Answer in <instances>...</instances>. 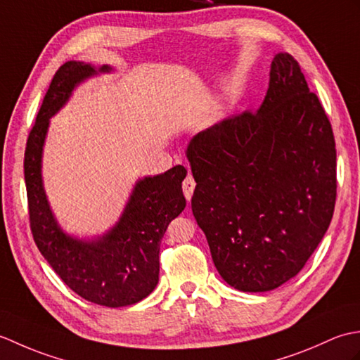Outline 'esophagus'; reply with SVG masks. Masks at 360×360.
Masks as SVG:
<instances>
[{"label":"esophagus","mask_w":360,"mask_h":360,"mask_svg":"<svg viewBox=\"0 0 360 360\" xmlns=\"http://www.w3.org/2000/svg\"><path fill=\"white\" fill-rule=\"evenodd\" d=\"M195 187H196V182L193 179V176L188 173V176L184 179V182H182V192H184V196L187 198V201L192 200Z\"/></svg>","instance_id":"esophagus-1"}]
</instances>
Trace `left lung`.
<instances>
[{
	"instance_id": "8db88e82",
	"label": "left lung",
	"mask_w": 360,
	"mask_h": 360,
	"mask_svg": "<svg viewBox=\"0 0 360 360\" xmlns=\"http://www.w3.org/2000/svg\"><path fill=\"white\" fill-rule=\"evenodd\" d=\"M187 158L192 210L221 277L244 292L294 278L328 231L338 196L331 122L297 60L277 53L259 110L198 133Z\"/></svg>"
}]
</instances>
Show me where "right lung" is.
Here are the masks:
<instances>
[{"instance_id":"add662e5","label":"right lung","mask_w":360,"mask_h":360,"mask_svg":"<svg viewBox=\"0 0 360 360\" xmlns=\"http://www.w3.org/2000/svg\"><path fill=\"white\" fill-rule=\"evenodd\" d=\"M93 74L91 65L68 62L46 91L25 151L29 223L38 250L75 294L101 307L119 308L141 302L158 285L160 240L186 207L181 184L187 170L176 165L137 182L117 226L101 240L79 241L60 231L41 186L44 136L49 117L68 101L72 88Z\"/></svg>"}]
</instances>
